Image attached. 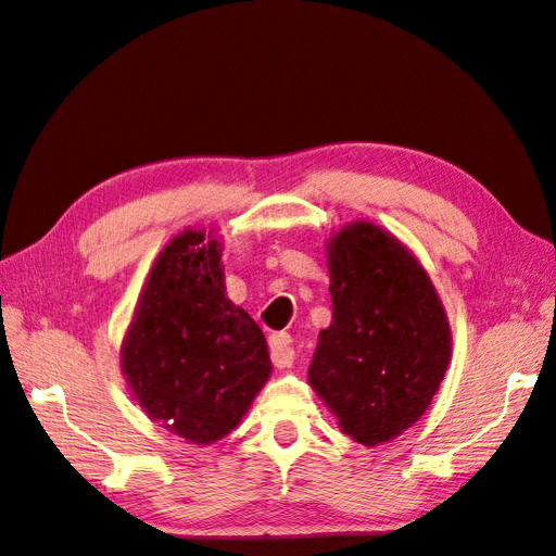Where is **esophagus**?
Segmentation results:
<instances>
[{
  "label": "esophagus",
  "mask_w": 556,
  "mask_h": 556,
  "mask_svg": "<svg viewBox=\"0 0 556 556\" xmlns=\"http://www.w3.org/2000/svg\"><path fill=\"white\" fill-rule=\"evenodd\" d=\"M270 357H273V365L279 369L291 367L295 363V349L289 332L270 334Z\"/></svg>",
  "instance_id": "esophagus-1"
}]
</instances>
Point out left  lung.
Listing matches in <instances>:
<instances>
[{
  "label": "left lung",
  "mask_w": 556,
  "mask_h": 556,
  "mask_svg": "<svg viewBox=\"0 0 556 556\" xmlns=\"http://www.w3.org/2000/svg\"><path fill=\"white\" fill-rule=\"evenodd\" d=\"M328 249L332 324L309 383L344 434L376 445L427 410L451 361V328L427 273L386 230L357 222Z\"/></svg>",
  "instance_id": "8db88e82"
}]
</instances>
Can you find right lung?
I'll list each match as a JSON object with an SVG mask.
<instances>
[{
    "label": "right lung",
    "instance_id": "1",
    "mask_svg": "<svg viewBox=\"0 0 556 556\" xmlns=\"http://www.w3.org/2000/svg\"><path fill=\"white\" fill-rule=\"evenodd\" d=\"M222 249L185 230L159 254L122 346L152 420L191 443L226 437L270 376L261 328L226 298Z\"/></svg>",
    "mask_w": 556,
    "mask_h": 556
}]
</instances>
